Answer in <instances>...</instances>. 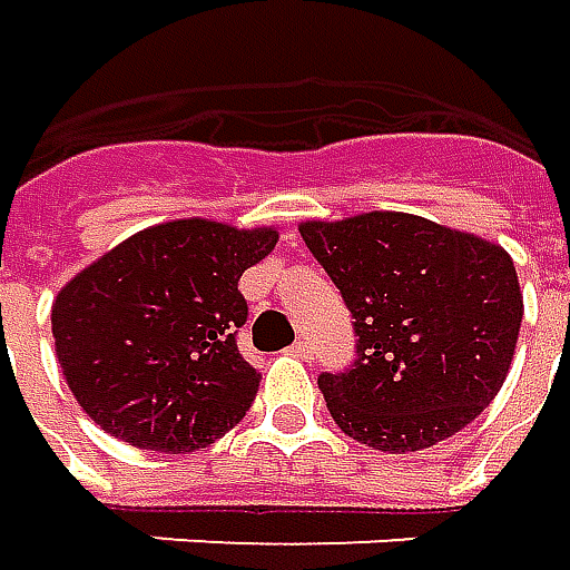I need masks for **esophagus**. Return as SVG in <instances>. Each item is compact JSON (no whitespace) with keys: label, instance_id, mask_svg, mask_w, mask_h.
Wrapping results in <instances>:
<instances>
[{"label":"esophagus","instance_id":"obj_1","mask_svg":"<svg viewBox=\"0 0 570 570\" xmlns=\"http://www.w3.org/2000/svg\"><path fill=\"white\" fill-rule=\"evenodd\" d=\"M288 351H292L294 357H301V361H311V357H313V345L307 342V338H297V342H294Z\"/></svg>","mask_w":570,"mask_h":570}]
</instances>
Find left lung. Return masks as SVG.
I'll return each instance as SVG.
<instances>
[{"label":"left lung","instance_id":"left-lung-1","mask_svg":"<svg viewBox=\"0 0 570 570\" xmlns=\"http://www.w3.org/2000/svg\"><path fill=\"white\" fill-rule=\"evenodd\" d=\"M301 238L354 320V361L320 373L347 436L420 452L499 395L524 316L502 247L407 213L304 223Z\"/></svg>","mask_w":570,"mask_h":570}]
</instances>
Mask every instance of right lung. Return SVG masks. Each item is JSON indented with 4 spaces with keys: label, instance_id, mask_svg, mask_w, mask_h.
<instances>
[{
    "label": "right lung",
    "instance_id": "1",
    "mask_svg": "<svg viewBox=\"0 0 570 570\" xmlns=\"http://www.w3.org/2000/svg\"><path fill=\"white\" fill-rule=\"evenodd\" d=\"M276 240L273 228L178 219L137 232L71 278L52 304V335L87 417L171 454L232 430L263 380L238 351V278Z\"/></svg>",
    "mask_w": 570,
    "mask_h": 570
}]
</instances>
